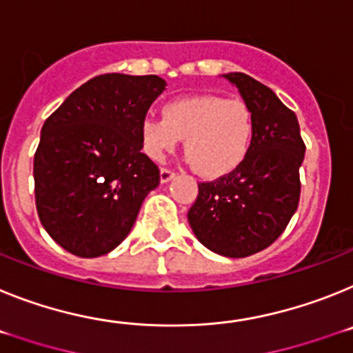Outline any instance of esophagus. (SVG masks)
Returning <instances> with one entry per match:
<instances>
[{
  "label": "esophagus",
  "instance_id": "esophagus-1",
  "mask_svg": "<svg viewBox=\"0 0 353 353\" xmlns=\"http://www.w3.org/2000/svg\"><path fill=\"white\" fill-rule=\"evenodd\" d=\"M174 177H176V174L172 172V170H168V168H161V170H159V181H161V183H168V181H172Z\"/></svg>",
  "mask_w": 353,
  "mask_h": 353
}]
</instances>
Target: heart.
<instances>
[{
  "label": "heart",
  "mask_w": 353,
  "mask_h": 353,
  "mask_svg": "<svg viewBox=\"0 0 353 353\" xmlns=\"http://www.w3.org/2000/svg\"><path fill=\"white\" fill-rule=\"evenodd\" d=\"M254 128V113L245 101L199 94L167 101L161 119L145 115L139 122V140L147 158L161 161L183 139L186 158L195 170L216 179L243 163Z\"/></svg>",
  "instance_id": "heart-1"
}]
</instances>
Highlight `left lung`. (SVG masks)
Masks as SVG:
<instances>
[{"label": "left lung", "mask_w": 353, "mask_h": 353, "mask_svg": "<svg viewBox=\"0 0 353 353\" xmlns=\"http://www.w3.org/2000/svg\"><path fill=\"white\" fill-rule=\"evenodd\" d=\"M222 78L252 110L254 139L234 172L199 185L188 222L211 252L247 257L274 243L295 214L305 145L296 115L274 90L243 72Z\"/></svg>", "instance_id": "obj_1"}]
</instances>
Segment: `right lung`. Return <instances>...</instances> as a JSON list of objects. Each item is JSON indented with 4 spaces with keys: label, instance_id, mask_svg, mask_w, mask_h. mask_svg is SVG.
Returning <instances> with one entry per match:
<instances>
[{
    "label": "right lung",
    "instance_id": "right-lung-1",
    "mask_svg": "<svg viewBox=\"0 0 353 353\" xmlns=\"http://www.w3.org/2000/svg\"><path fill=\"white\" fill-rule=\"evenodd\" d=\"M165 87L152 74L97 76L42 125L33 159L37 211L67 252H112L159 185L158 167L140 152L139 122Z\"/></svg>",
    "mask_w": 353,
    "mask_h": 353
}]
</instances>
